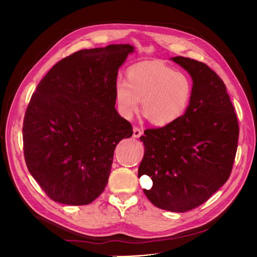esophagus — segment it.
Returning <instances> with one entry per match:
<instances>
[{
    "label": "esophagus",
    "instance_id": "esophagus-1",
    "mask_svg": "<svg viewBox=\"0 0 257 257\" xmlns=\"http://www.w3.org/2000/svg\"><path fill=\"white\" fill-rule=\"evenodd\" d=\"M143 135V131L139 128V127H137V126H134V128H133V137L134 138H139Z\"/></svg>",
    "mask_w": 257,
    "mask_h": 257
}]
</instances>
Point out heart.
<instances>
[{
	"mask_svg": "<svg viewBox=\"0 0 257 257\" xmlns=\"http://www.w3.org/2000/svg\"><path fill=\"white\" fill-rule=\"evenodd\" d=\"M193 94V82L183 72L161 62H143L127 71V81L115 83L120 113L131 118L139 108L155 125H167L186 111Z\"/></svg>",
	"mask_w": 257,
	"mask_h": 257,
	"instance_id": "b5f03b06",
	"label": "heart"
}]
</instances>
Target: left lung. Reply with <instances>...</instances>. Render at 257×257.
Instances as JSON below:
<instances>
[{"mask_svg":"<svg viewBox=\"0 0 257 257\" xmlns=\"http://www.w3.org/2000/svg\"><path fill=\"white\" fill-rule=\"evenodd\" d=\"M172 60L192 77L191 103L175 122L145 131L138 177H151L152 188L144 193L155 207L185 212L204 204L228 180L239 125L226 87L216 73L190 58Z\"/></svg>","mask_w":257,"mask_h":257,"instance_id":"8db88e82","label":"left lung"}]
</instances>
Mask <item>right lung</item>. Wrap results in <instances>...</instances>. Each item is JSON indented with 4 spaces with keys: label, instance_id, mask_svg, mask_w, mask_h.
<instances>
[{
    "label": "right lung",
    "instance_id": "add662e5",
    "mask_svg": "<svg viewBox=\"0 0 257 257\" xmlns=\"http://www.w3.org/2000/svg\"><path fill=\"white\" fill-rule=\"evenodd\" d=\"M131 45L83 49L59 61L38 83L22 127L30 174L48 197L81 206L105 190L115 146L133 135L118 113L115 83Z\"/></svg>",
    "mask_w": 257,
    "mask_h": 257
}]
</instances>
